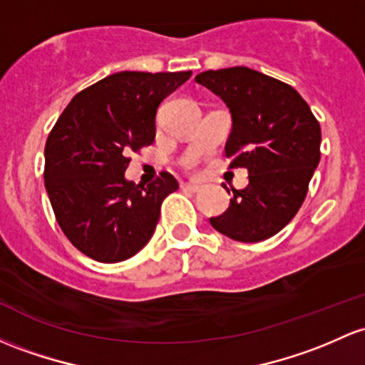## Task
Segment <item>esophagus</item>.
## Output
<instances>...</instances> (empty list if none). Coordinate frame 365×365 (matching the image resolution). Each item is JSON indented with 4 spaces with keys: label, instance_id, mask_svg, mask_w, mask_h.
<instances>
[{
    "label": "esophagus",
    "instance_id": "1",
    "mask_svg": "<svg viewBox=\"0 0 365 365\" xmlns=\"http://www.w3.org/2000/svg\"><path fill=\"white\" fill-rule=\"evenodd\" d=\"M182 187H183V189H185V190L194 192V194H197V192L202 190V187H201V185H195V183H185V185H182Z\"/></svg>",
    "mask_w": 365,
    "mask_h": 365
}]
</instances>
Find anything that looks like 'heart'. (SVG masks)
<instances>
[{"instance_id":"heart-1","label":"heart","mask_w":365,"mask_h":365,"mask_svg":"<svg viewBox=\"0 0 365 365\" xmlns=\"http://www.w3.org/2000/svg\"><path fill=\"white\" fill-rule=\"evenodd\" d=\"M183 166H185L187 170H194L195 164H194V161H187V163H183Z\"/></svg>"}]
</instances>
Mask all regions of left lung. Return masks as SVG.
<instances>
[{
    "mask_svg": "<svg viewBox=\"0 0 365 365\" xmlns=\"http://www.w3.org/2000/svg\"><path fill=\"white\" fill-rule=\"evenodd\" d=\"M195 81L230 109L234 124L225 154L232 170L250 173V185L232 189L230 207L210 218L211 225L234 241H265L305 201L320 161V124L293 86L250 67L206 71Z\"/></svg>",
    "mask_w": 365,
    "mask_h": 365,
    "instance_id": "left-lung-1",
    "label": "left lung"
}]
</instances>
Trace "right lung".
Instances as JSON below:
<instances>
[{"label": "right lung", "mask_w": 365, "mask_h": 365, "mask_svg": "<svg viewBox=\"0 0 365 365\" xmlns=\"http://www.w3.org/2000/svg\"><path fill=\"white\" fill-rule=\"evenodd\" d=\"M190 76L115 72L79 91L51 128L45 187L57 223L83 255L115 263L149 242L178 182L168 171L147 187L126 182L128 154L152 145L159 103Z\"/></svg>", "instance_id": "obj_1"}]
</instances>
